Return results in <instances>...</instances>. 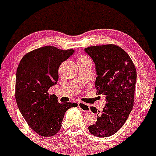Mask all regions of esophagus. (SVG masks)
<instances>
[{
	"mask_svg": "<svg viewBox=\"0 0 156 156\" xmlns=\"http://www.w3.org/2000/svg\"><path fill=\"white\" fill-rule=\"evenodd\" d=\"M78 107L84 112H89L90 111V106L87 104H85L83 102H79Z\"/></svg>",
	"mask_w": 156,
	"mask_h": 156,
	"instance_id": "34e87169",
	"label": "esophagus"
}]
</instances>
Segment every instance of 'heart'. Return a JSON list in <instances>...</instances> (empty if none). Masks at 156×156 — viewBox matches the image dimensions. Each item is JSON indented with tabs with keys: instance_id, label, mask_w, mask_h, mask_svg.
I'll return each instance as SVG.
<instances>
[{
	"instance_id": "b5f03b06",
	"label": "heart",
	"mask_w": 156,
	"mask_h": 156,
	"mask_svg": "<svg viewBox=\"0 0 156 156\" xmlns=\"http://www.w3.org/2000/svg\"><path fill=\"white\" fill-rule=\"evenodd\" d=\"M81 58H87V56H82Z\"/></svg>"
}]
</instances>
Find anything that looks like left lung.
<instances>
[{
	"label": "left lung",
	"instance_id": "1",
	"mask_svg": "<svg viewBox=\"0 0 156 156\" xmlns=\"http://www.w3.org/2000/svg\"><path fill=\"white\" fill-rule=\"evenodd\" d=\"M84 50L95 65L97 93L104 94L107 102L102 113L90 107L98 118L95 124L89 126V131L96 137H110L125 124L132 110L135 66L126 51L115 45L89 46Z\"/></svg>",
	"mask_w": 156,
	"mask_h": 156
}]
</instances>
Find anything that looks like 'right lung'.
<instances>
[{
  "instance_id": "right-lung-1",
  "label": "right lung",
  "mask_w": 156,
  "mask_h": 156,
  "mask_svg": "<svg viewBox=\"0 0 156 156\" xmlns=\"http://www.w3.org/2000/svg\"><path fill=\"white\" fill-rule=\"evenodd\" d=\"M74 53L43 46L27 53L19 62L16 76V100L20 113L37 134L52 137L58 132L65 113L76 103L60 104L48 90L57 83L58 67Z\"/></svg>"
}]
</instances>
